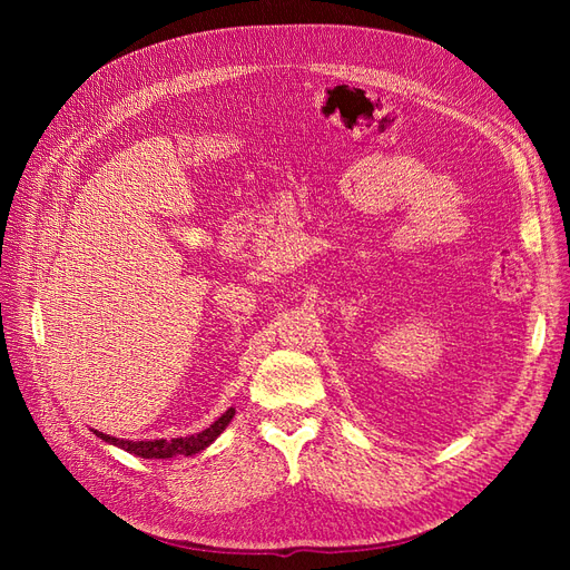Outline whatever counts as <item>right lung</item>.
Listing matches in <instances>:
<instances>
[{"instance_id": "add662e5", "label": "right lung", "mask_w": 570, "mask_h": 570, "mask_svg": "<svg viewBox=\"0 0 570 570\" xmlns=\"http://www.w3.org/2000/svg\"><path fill=\"white\" fill-rule=\"evenodd\" d=\"M235 416V409L230 406L226 413H220V416L206 428L202 430V433H195V435H187V438H170V440H120V438H111L107 433H99V430H92V433L105 440L114 446H120V450H126L135 456H142V459H174V456H193V454H199L202 450H206L223 430L228 428V423L233 421Z\"/></svg>"}]
</instances>
